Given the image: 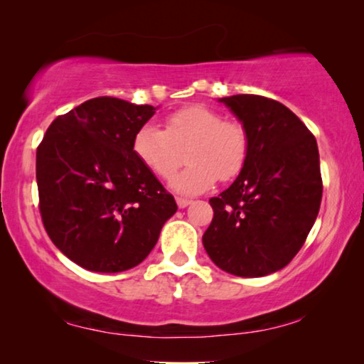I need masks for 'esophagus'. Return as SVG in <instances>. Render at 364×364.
Segmentation results:
<instances>
[{
  "instance_id": "esophagus-1",
  "label": "esophagus",
  "mask_w": 364,
  "mask_h": 364,
  "mask_svg": "<svg viewBox=\"0 0 364 364\" xmlns=\"http://www.w3.org/2000/svg\"><path fill=\"white\" fill-rule=\"evenodd\" d=\"M176 200H177L178 208H186V207H188L192 203V200H188V198H183V197H177Z\"/></svg>"
}]
</instances>
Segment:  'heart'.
Returning a JSON list of instances; mask_svg holds the SVG:
<instances>
[{"mask_svg":"<svg viewBox=\"0 0 364 364\" xmlns=\"http://www.w3.org/2000/svg\"><path fill=\"white\" fill-rule=\"evenodd\" d=\"M188 166L172 178L176 192L197 196L215 186L217 178H233L248 156V137L240 124L225 121L207 106H187L166 119V129L144 124L132 139V152L144 167L171 178L183 162Z\"/></svg>","mask_w":364,"mask_h":364,"instance_id":"1","label":"heart"}]
</instances>
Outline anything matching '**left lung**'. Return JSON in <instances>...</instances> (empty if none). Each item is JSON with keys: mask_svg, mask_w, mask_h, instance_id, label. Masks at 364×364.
I'll use <instances>...</instances> for the list:
<instances>
[{"mask_svg": "<svg viewBox=\"0 0 364 364\" xmlns=\"http://www.w3.org/2000/svg\"><path fill=\"white\" fill-rule=\"evenodd\" d=\"M242 122L248 156L227 191L210 198L202 237L223 272L257 278L282 270L305 243L321 203L316 139L287 106L255 94L220 97Z\"/></svg>", "mask_w": 364, "mask_h": 364, "instance_id": "obj_1", "label": "left lung"}]
</instances>
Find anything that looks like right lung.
<instances>
[{"mask_svg": "<svg viewBox=\"0 0 364 364\" xmlns=\"http://www.w3.org/2000/svg\"><path fill=\"white\" fill-rule=\"evenodd\" d=\"M157 107L96 97L53 121L36 152L39 210L79 267L117 273L156 247L177 203L137 161L132 139Z\"/></svg>", "mask_w": 364, "mask_h": 364, "instance_id": "add662e5", "label": "right lung"}]
</instances>
